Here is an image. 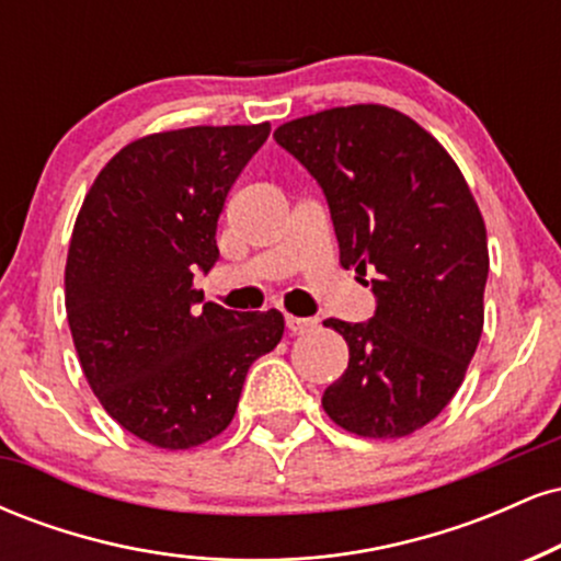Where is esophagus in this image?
Returning a JSON list of instances; mask_svg holds the SVG:
<instances>
[{"label":"esophagus","mask_w":561,"mask_h":561,"mask_svg":"<svg viewBox=\"0 0 561 561\" xmlns=\"http://www.w3.org/2000/svg\"><path fill=\"white\" fill-rule=\"evenodd\" d=\"M285 321H287V330H289V334H302V332L311 330L313 324H317V321H313V319H306V317H287Z\"/></svg>","instance_id":"34e87169"}]
</instances>
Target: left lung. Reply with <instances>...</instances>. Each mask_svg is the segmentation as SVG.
Instances as JSON below:
<instances>
[{"label": "left lung", "mask_w": 561, "mask_h": 561, "mask_svg": "<svg viewBox=\"0 0 561 561\" xmlns=\"http://www.w3.org/2000/svg\"><path fill=\"white\" fill-rule=\"evenodd\" d=\"M276 145L324 190L343 268L369 274V321L327 319L347 369L321 396L362 437H403L461 388L482 334L488 237L459 165L433 134L385 105L332 107L282 124Z\"/></svg>", "instance_id": "8db88e82"}]
</instances>
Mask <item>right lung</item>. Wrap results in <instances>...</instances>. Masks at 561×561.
Instances as JSON below:
<instances>
[{
  "instance_id": "right-lung-1",
  "label": "right lung",
  "mask_w": 561,
  "mask_h": 561,
  "mask_svg": "<svg viewBox=\"0 0 561 561\" xmlns=\"http://www.w3.org/2000/svg\"><path fill=\"white\" fill-rule=\"evenodd\" d=\"M272 126H192L126 145L83 197L66 263V311L89 388L156 448L221 435L250 364L285 332L279 311L203 302L231 184Z\"/></svg>"
}]
</instances>
